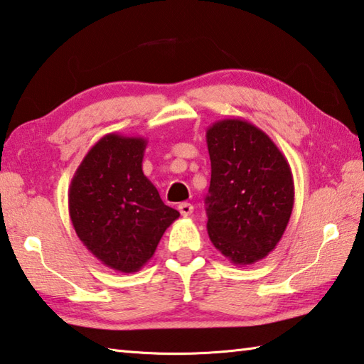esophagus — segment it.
Returning <instances> with one entry per match:
<instances>
[{
  "label": "esophagus",
  "mask_w": 364,
  "mask_h": 364,
  "mask_svg": "<svg viewBox=\"0 0 364 364\" xmlns=\"http://www.w3.org/2000/svg\"><path fill=\"white\" fill-rule=\"evenodd\" d=\"M178 210H180L181 216L186 218V216H191V215H193L194 207H193V205H191V203H186V202H184V203H180V205H178Z\"/></svg>",
  "instance_id": "obj_1"
}]
</instances>
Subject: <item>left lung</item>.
Listing matches in <instances>:
<instances>
[{"label": "left lung", "instance_id": "obj_1", "mask_svg": "<svg viewBox=\"0 0 364 364\" xmlns=\"http://www.w3.org/2000/svg\"><path fill=\"white\" fill-rule=\"evenodd\" d=\"M207 146L210 240L235 266L255 264L277 247L288 226L294 205L291 168L266 132L240 117L211 124Z\"/></svg>", "mask_w": 364, "mask_h": 364}]
</instances>
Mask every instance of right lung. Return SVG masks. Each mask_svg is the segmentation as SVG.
<instances>
[{
	"label": "right lung",
	"mask_w": 364,
	"mask_h": 364,
	"mask_svg": "<svg viewBox=\"0 0 364 364\" xmlns=\"http://www.w3.org/2000/svg\"><path fill=\"white\" fill-rule=\"evenodd\" d=\"M148 140L108 134L79 164L68 189L79 240L105 266L138 272L180 213L165 205L143 173Z\"/></svg>",
	"instance_id": "obj_1"
}]
</instances>
